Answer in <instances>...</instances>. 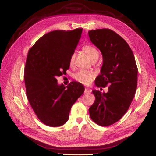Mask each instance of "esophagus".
Segmentation results:
<instances>
[{"label": "esophagus", "mask_w": 156, "mask_h": 156, "mask_svg": "<svg viewBox=\"0 0 156 156\" xmlns=\"http://www.w3.org/2000/svg\"><path fill=\"white\" fill-rule=\"evenodd\" d=\"M92 92V90L90 88H85L84 89V93H90Z\"/></svg>", "instance_id": "obj_1"}]
</instances>
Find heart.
<instances>
[{
	"label": "heart",
	"instance_id": "b5f03b06",
	"mask_svg": "<svg viewBox=\"0 0 156 156\" xmlns=\"http://www.w3.org/2000/svg\"><path fill=\"white\" fill-rule=\"evenodd\" d=\"M83 50L86 54H87L89 57H90L91 60L93 62L95 59L98 58V51L97 49L94 48L93 46L91 45H85L82 48ZM74 55L73 54L70 56L69 59V66H72L74 64ZM76 80H77L80 83L84 85H89L90 84L93 78H94V74L92 72L84 70V69H81L78 71L74 76Z\"/></svg>",
	"mask_w": 156,
	"mask_h": 156
}]
</instances>
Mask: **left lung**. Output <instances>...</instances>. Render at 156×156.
I'll list each match as a JSON object with an SVG mask.
<instances>
[{"instance_id": "left-lung-1", "label": "left lung", "mask_w": 156, "mask_h": 156, "mask_svg": "<svg viewBox=\"0 0 156 156\" xmlns=\"http://www.w3.org/2000/svg\"><path fill=\"white\" fill-rule=\"evenodd\" d=\"M88 35L103 58L95 84L103 88L109 84L107 93L92 91L95 101L89 113L97 125L107 127L120 120L130 107L137 89L138 69L131 49L117 33L99 29L89 31Z\"/></svg>"}]
</instances>
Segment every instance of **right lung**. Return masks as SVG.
<instances>
[{"label":"right lung","instance_id":"obj_1","mask_svg":"<svg viewBox=\"0 0 156 156\" xmlns=\"http://www.w3.org/2000/svg\"><path fill=\"white\" fill-rule=\"evenodd\" d=\"M82 32V28L49 32L29 50L24 71L26 94L39 121L49 127L65 124L72 106L84 93L79 82L64 87L56 79L69 69Z\"/></svg>","mask_w":156,"mask_h":156}]
</instances>
